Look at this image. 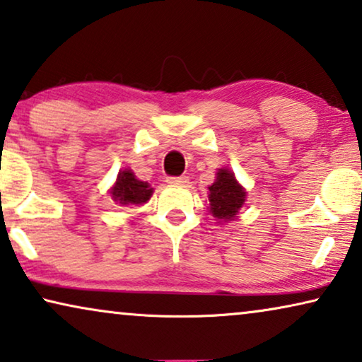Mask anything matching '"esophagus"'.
<instances>
[{
    "mask_svg": "<svg viewBox=\"0 0 362 362\" xmlns=\"http://www.w3.org/2000/svg\"><path fill=\"white\" fill-rule=\"evenodd\" d=\"M187 182V177H169V179H167V183H170V185H185Z\"/></svg>",
    "mask_w": 362,
    "mask_h": 362,
    "instance_id": "34e87169",
    "label": "esophagus"
}]
</instances>
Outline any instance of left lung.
Instances as JSON below:
<instances>
[{"instance_id": "left-lung-1", "label": "left lung", "mask_w": 362, "mask_h": 362, "mask_svg": "<svg viewBox=\"0 0 362 362\" xmlns=\"http://www.w3.org/2000/svg\"><path fill=\"white\" fill-rule=\"evenodd\" d=\"M247 192L236 180L233 172L221 167L216 172L215 182L208 187V211L218 223H230L236 220L241 208L246 205Z\"/></svg>"}]
</instances>
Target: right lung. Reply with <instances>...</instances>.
I'll list each match as a JSON object with an SVG mask.
<instances>
[{
	"mask_svg": "<svg viewBox=\"0 0 362 362\" xmlns=\"http://www.w3.org/2000/svg\"><path fill=\"white\" fill-rule=\"evenodd\" d=\"M154 188L147 182H142L134 175L131 169H121L116 182L110 188L111 200L121 206H139L151 200Z\"/></svg>",
	"mask_w": 362,
	"mask_h": 362,
	"instance_id": "right-lung-1",
	"label": "right lung"
}]
</instances>
